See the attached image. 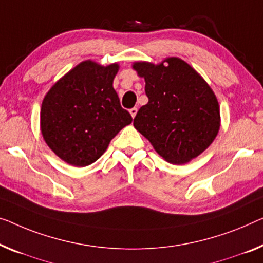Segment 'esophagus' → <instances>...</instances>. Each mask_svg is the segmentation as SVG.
I'll return each instance as SVG.
<instances>
[{
    "label": "esophagus",
    "instance_id": "obj_1",
    "mask_svg": "<svg viewBox=\"0 0 263 263\" xmlns=\"http://www.w3.org/2000/svg\"><path fill=\"white\" fill-rule=\"evenodd\" d=\"M137 111H138V109H137L136 107H133V108H131V109H130V115L132 116V118H135V117H136V115H137Z\"/></svg>",
    "mask_w": 263,
    "mask_h": 263
}]
</instances>
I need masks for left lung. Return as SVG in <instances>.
I'll list each match as a JSON object with an SVG mask.
<instances>
[{"label":"left lung","mask_w":263,"mask_h":263,"mask_svg":"<svg viewBox=\"0 0 263 263\" xmlns=\"http://www.w3.org/2000/svg\"><path fill=\"white\" fill-rule=\"evenodd\" d=\"M145 79L148 103L139 108L133 126L166 162L184 164L216 138L221 117L217 98L205 80L179 58L158 65L133 64Z\"/></svg>","instance_id":"obj_1"}]
</instances>
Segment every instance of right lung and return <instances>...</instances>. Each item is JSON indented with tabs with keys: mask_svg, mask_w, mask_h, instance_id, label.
Segmentation results:
<instances>
[{
	"mask_svg": "<svg viewBox=\"0 0 263 263\" xmlns=\"http://www.w3.org/2000/svg\"><path fill=\"white\" fill-rule=\"evenodd\" d=\"M119 65L86 60L52 86L42 101L41 133L46 144L69 165L99 159L132 117L113 88Z\"/></svg>",
	"mask_w": 263,
	"mask_h": 263,
	"instance_id": "obj_1",
	"label": "right lung"
}]
</instances>
